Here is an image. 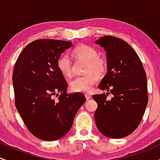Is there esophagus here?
<instances>
[{
    "mask_svg": "<svg viewBox=\"0 0 160 160\" xmlns=\"http://www.w3.org/2000/svg\"><path fill=\"white\" fill-rule=\"evenodd\" d=\"M85 97H86V100H89V99H90L92 98V96H91L90 94H86L85 95Z\"/></svg>",
    "mask_w": 160,
    "mask_h": 160,
    "instance_id": "34e87169",
    "label": "esophagus"
}]
</instances>
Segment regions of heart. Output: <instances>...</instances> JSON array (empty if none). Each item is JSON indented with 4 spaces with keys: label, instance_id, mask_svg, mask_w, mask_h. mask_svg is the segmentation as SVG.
I'll return each instance as SVG.
<instances>
[{
    "label": "heart",
    "instance_id": "heart-1",
    "mask_svg": "<svg viewBox=\"0 0 160 160\" xmlns=\"http://www.w3.org/2000/svg\"><path fill=\"white\" fill-rule=\"evenodd\" d=\"M73 55L76 58L87 62L85 76L77 77L71 82V88L74 92H89L93 86L98 81V76L105 71L107 63L105 59L98 56V51L89 45L78 46L73 50ZM57 67L62 74L70 77L72 74V64L67 55H62L57 60Z\"/></svg>",
    "mask_w": 160,
    "mask_h": 160
}]
</instances>
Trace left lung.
Listing matches in <instances>:
<instances>
[{
	"instance_id": "left-lung-1",
	"label": "left lung",
	"mask_w": 160,
	"mask_h": 160,
	"mask_svg": "<svg viewBox=\"0 0 160 160\" xmlns=\"http://www.w3.org/2000/svg\"><path fill=\"white\" fill-rule=\"evenodd\" d=\"M106 51L108 72L98 85L114 97L94 95L97 128L102 135L121 138L132 133L140 124L148 102L146 73L135 51L128 43L113 36L95 41Z\"/></svg>"
}]
</instances>
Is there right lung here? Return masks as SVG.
<instances>
[{
  "label": "right lung",
  "instance_id": "obj_1",
  "mask_svg": "<svg viewBox=\"0 0 160 160\" xmlns=\"http://www.w3.org/2000/svg\"><path fill=\"white\" fill-rule=\"evenodd\" d=\"M71 46L72 42L64 40H34L20 53L14 67L16 109L30 132L41 140L65 136L86 102L82 93L68 94V83L57 67L58 58Z\"/></svg>",
  "mask_w": 160,
  "mask_h": 160
}]
</instances>
